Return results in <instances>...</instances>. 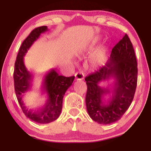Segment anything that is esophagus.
<instances>
[{
	"label": "esophagus",
	"instance_id": "1",
	"mask_svg": "<svg viewBox=\"0 0 151 151\" xmlns=\"http://www.w3.org/2000/svg\"><path fill=\"white\" fill-rule=\"evenodd\" d=\"M84 78V74L81 72H78L75 74V80L81 81Z\"/></svg>",
	"mask_w": 151,
	"mask_h": 151
}]
</instances>
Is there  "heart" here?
<instances>
[{
    "label": "heart",
    "instance_id": "heart-1",
    "mask_svg": "<svg viewBox=\"0 0 151 151\" xmlns=\"http://www.w3.org/2000/svg\"><path fill=\"white\" fill-rule=\"evenodd\" d=\"M105 48L104 47L99 48V49L92 56L91 58V65L94 68L99 67V66L103 65L104 58H105Z\"/></svg>",
    "mask_w": 151,
    "mask_h": 151
}]
</instances>
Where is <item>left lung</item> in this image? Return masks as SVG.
I'll return each instance as SVG.
<instances>
[{
    "mask_svg": "<svg viewBox=\"0 0 151 151\" xmlns=\"http://www.w3.org/2000/svg\"><path fill=\"white\" fill-rule=\"evenodd\" d=\"M137 63L131 40L127 34L112 48L106 65L85 78L86 106L91 118L109 124L121 118L133 100L137 83ZM113 79L106 88L102 81ZM109 97L106 99L105 96Z\"/></svg>",
    "mask_w": 151,
    "mask_h": 151,
    "instance_id": "left-lung-1",
    "label": "left lung"
}]
</instances>
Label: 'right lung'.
<instances>
[{
  "label": "right lung",
  "mask_w": 151,
  "mask_h": 151,
  "mask_svg": "<svg viewBox=\"0 0 151 151\" xmlns=\"http://www.w3.org/2000/svg\"><path fill=\"white\" fill-rule=\"evenodd\" d=\"M47 26L36 28L30 33L19 48L14 63V91L22 111L27 117L40 124H47L59 117L63 108V100L67 89L72 85L75 76L65 77L52 69L46 74L41 80V88L45 94L46 102L41 109L32 110L23 101L25 94L31 90L32 74L24 63V57L42 33L48 31Z\"/></svg>",
  "instance_id": "1"
}]
</instances>
